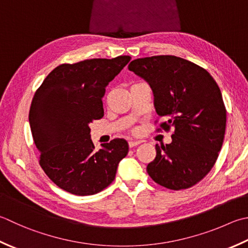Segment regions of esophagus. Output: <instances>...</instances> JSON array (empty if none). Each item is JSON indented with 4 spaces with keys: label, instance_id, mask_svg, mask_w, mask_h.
I'll return each instance as SVG.
<instances>
[{
    "label": "esophagus",
    "instance_id": "obj_1",
    "mask_svg": "<svg viewBox=\"0 0 248 248\" xmlns=\"http://www.w3.org/2000/svg\"><path fill=\"white\" fill-rule=\"evenodd\" d=\"M128 144H129V147L132 148V147L138 146L139 144H140V140H129Z\"/></svg>",
    "mask_w": 248,
    "mask_h": 248
}]
</instances>
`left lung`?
Returning <instances> with one entry per match:
<instances>
[{"mask_svg":"<svg viewBox=\"0 0 248 248\" xmlns=\"http://www.w3.org/2000/svg\"><path fill=\"white\" fill-rule=\"evenodd\" d=\"M128 69L148 82L158 116L167 118L157 130L174 129L171 144L156 145L148 175L172 190L195 186L214 167L225 138L227 110L217 82L175 56L135 59Z\"/></svg>","mask_w":248,"mask_h":248,"instance_id":"8db88e82","label":"left lung"}]
</instances>
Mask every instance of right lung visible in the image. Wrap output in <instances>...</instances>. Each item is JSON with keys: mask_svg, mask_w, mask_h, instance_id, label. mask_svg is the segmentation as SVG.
Returning a JSON list of instances; mask_svg holds the SVG:
<instances>
[{"mask_svg": "<svg viewBox=\"0 0 248 248\" xmlns=\"http://www.w3.org/2000/svg\"><path fill=\"white\" fill-rule=\"evenodd\" d=\"M130 60L119 56L64 63L48 74L34 94L29 121L40 164L58 187L72 195H94L109 186L129 152L124 139L94 150L89 125L104 116L106 86Z\"/></svg>", "mask_w": 248, "mask_h": 248, "instance_id": "1", "label": "right lung"}]
</instances>
